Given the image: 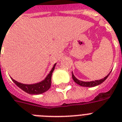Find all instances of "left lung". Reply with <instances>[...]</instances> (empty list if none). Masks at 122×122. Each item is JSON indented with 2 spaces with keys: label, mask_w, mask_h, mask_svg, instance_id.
I'll return each instance as SVG.
<instances>
[{
  "label": "left lung",
  "mask_w": 122,
  "mask_h": 122,
  "mask_svg": "<svg viewBox=\"0 0 122 122\" xmlns=\"http://www.w3.org/2000/svg\"><path fill=\"white\" fill-rule=\"evenodd\" d=\"M111 72L108 73V75H107L106 77H105L103 78H102L100 80H97L95 81H81V80H79L78 79H77L76 77L74 76L73 72H72V78L73 80H74L75 83H77V84H78L79 85L81 86H85V87H93V86H95L97 85H98L100 84H101L102 83H103L105 80H106L107 77L109 76V75L110 74Z\"/></svg>",
  "instance_id": "8db88e82"
}]
</instances>
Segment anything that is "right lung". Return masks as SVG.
Returning a JSON list of instances; mask_svg holds the SVG:
<instances>
[{"label": "right lung", "mask_w": 122, "mask_h": 122, "mask_svg": "<svg viewBox=\"0 0 122 122\" xmlns=\"http://www.w3.org/2000/svg\"><path fill=\"white\" fill-rule=\"evenodd\" d=\"M57 63L54 64V67L50 70L49 73L47 75V77L44 78V80H42L40 82L34 83V84H24V83L18 82L16 80H14L12 77L11 79L12 80L16 85H17L19 88L25 92L26 93L32 94V95H39L47 92L50 88L51 86V79H52V73L55 69V65Z\"/></svg>", "instance_id": "right-lung-1"}]
</instances>
